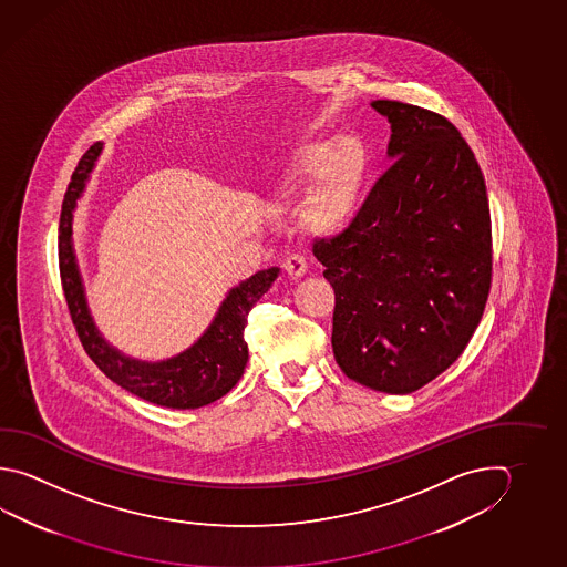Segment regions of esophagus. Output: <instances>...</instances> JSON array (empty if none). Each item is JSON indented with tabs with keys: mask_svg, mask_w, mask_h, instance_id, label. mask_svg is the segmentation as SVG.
<instances>
[{
	"mask_svg": "<svg viewBox=\"0 0 567 567\" xmlns=\"http://www.w3.org/2000/svg\"><path fill=\"white\" fill-rule=\"evenodd\" d=\"M282 267H285L290 278H300L307 272V260L300 257V255H290V257H287V260H285Z\"/></svg>",
	"mask_w": 567,
	"mask_h": 567,
	"instance_id": "34e87169",
	"label": "esophagus"
}]
</instances>
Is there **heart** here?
<instances>
[{"mask_svg": "<svg viewBox=\"0 0 567 567\" xmlns=\"http://www.w3.org/2000/svg\"><path fill=\"white\" fill-rule=\"evenodd\" d=\"M369 176V152L354 136L310 140L295 150L282 174V190L310 184L302 223L317 235H337L353 220Z\"/></svg>", "mask_w": 567, "mask_h": 567, "instance_id": "obj_1", "label": "heart"}]
</instances>
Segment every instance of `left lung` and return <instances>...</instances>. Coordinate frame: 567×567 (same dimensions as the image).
<instances>
[{
  "mask_svg": "<svg viewBox=\"0 0 567 567\" xmlns=\"http://www.w3.org/2000/svg\"><path fill=\"white\" fill-rule=\"evenodd\" d=\"M393 164L353 223L312 252L334 289L332 353L361 385L413 393L457 361L492 287V216L480 164L437 112L395 100Z\"/></svg>",
  "mask_w": 567,
  "mask_h": 567,
  "instance_id": "obj_1",
  "label": "left lung"
}]
</instances>
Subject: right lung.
Wrapping results in <instances>:
<instances>
[{
	"mask_svg": "<svg viewBox=\"0 0 567 567\" xmlns=\"http://www.w3.org/2000/svg\"><path fill=\"white\" fill-rule=\"evenodd\" d=\"M100 152L102 144L96 142L78 162L60 214L58 260L65 302L75 332L97 369L132 395L171 409H198L214 403L216 399L226 395L245 373L248 361V344L245 342L246 317L275 282L278 268L258 270L257 275L230 289L216 312L213 324L184 353L161 363L136 361L120 353L118 349H114L100 334L90 315L72 243L75 204L86 188L90 172L94 171Z\"/></svg>",
	"mask_w": 567,
	"mask_h": 567,
	"instance_id": "obj_1",
	"label": "right lung"
}]
</instances>
